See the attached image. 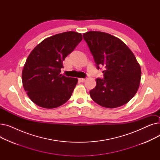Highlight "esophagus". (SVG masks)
<instances>
[{
    "label": "esophagus",
    "instance_id": "34e87169",
    "mask_svg": "<svg viewBox=\"0 0 160 160\" xmlns=\"http://www.w3.org/2000/svg\"><path fill=\"white\" fill-rule=\"evenodd\" d=\"M78 80H79V82H83L85 81V78H79Z\"/></svg>",
    "mask_w": 160,
    "mask_h": 160
}]
</instances>
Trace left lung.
Returning <instances> with one entry per match:
<instances>
[{
    "label": "left lung",
    "mask_w": 160,
    "mask_h": 160,
    "mask_svg": "<svg viewBox=\"0 0 160 160\" xmlns=\"http://www.w3.org/2000/svg\"><path fill=\"white\" fill-rule=\"evenodd\" d=\"M93 55L97 69L103 65L104 78H97L89 92L100 106L114 108L129 102L140 84L141 67L130 49L123 42L102 32L89 31L83 34Z\"/></svg>",
    "instance_id": "8db88e82"
}]
</instances>
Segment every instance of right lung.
I'll return each mask as SVG.
<instances>
[{"instance_id":"1","label":"right lung","mask_w":160,"mask_h":160,"mask_svg":"<svg viewBox=\"0 0 160 160\" xmlns=\"http://www.w3.org/2000/svg\"><path fill=\"white\" fill-rule=\"evenodd\" d=\"M82 40L81 33L66 32L46 38L32 50L24 65L22 81L33 103L51 109L70 98L78 79L60 72L65 58Z\"/></svg>"}]
</instances>
